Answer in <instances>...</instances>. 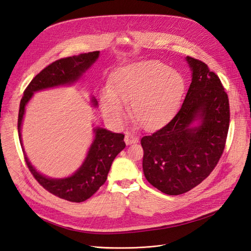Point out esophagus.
Returning a JSON list of instances; mask_svg holds the SVG:
<instances>
[{
    "label": "esophagus",
    "instance_id": "1",
    "mask_svg": "<svg viewBox=\"0 0 251 251\" xmlns=\"http://www.w3.org/2000/svg\"><path fill=\"white\" fill-rule=\"evenodd\" d=\"M125 141L126 144H132V143H135L138 141V137L136 135H134L133 133H126V136H125Z\"/></svg>",
    "mask_w": 251,
    "mask_h": 251
}]
</instances>
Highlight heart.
<instances>
[{
	"instance_id": "heart-1",
	"label": "heart",
	"mask_w": 251,
	"mask_h": 251,
	"mask_svg": "<svg viewBox=\"0 0 251 251\" xmlns=\"http://www.w3.org/2000/svg\"><path fill=\"white\" fill-rule=\"evenodd\" d=\"M100 93L102 114L110 123L122 125L126 102L131 115L145 128L165 124L179 107L186 89L183 75L162 62L142 61L120 67Z\"/></svg>"
}]
</instances>
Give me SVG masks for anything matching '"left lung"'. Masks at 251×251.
Wrapping results in <instances>:
<instances>
[{
    "mask_svg": "<svg viewBox=\"0 0 251 251\" xmlns=\"http://www.w3.org/2000/svg\"><path fill=\"white\" fill-rule=\"evenodd\" d=\"M192 82L170 122L143 136V172L154 188L179 195L210 176L223 153L229 127V102L219 76L204 62L187 57ZM195 120L201 124L192 127Z\"/></svg>",
    "mask_w": 251,
    "mask_h": 251,
    "instance_id": "obj_1",
    "label": "left lung"
}]
</instances>
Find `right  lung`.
I'll list each match as a JSON object with an SVG mask.
<instances>
[{
	"instance_id": "obj_1",
	"label": "right lung",
	"mask_w": 251,
	"mask_h": 251,
	"mask_svg": "<svg viewBox=\"0 0 251 251\" xmlns=\"http://www.w3.org/2000/svg\"><path fill=\"white\" fill-rule=\"evenodd\" d=\"M99 54L100 51L96 50L56 60L33 77L27 88L25 89L20 103L17 129H19L21 145H23L21 126L25 114V107L32 98L33 93L55 86L74 83L80 79L83 73L97 61ZM91 102L94 107L98 106V101L94 98H92ZM94 133H96L94 141L90 146L83 165L75 172V175L65 178L54 179L40 175L31 165L23 149L25 164L39 185L50 193L72 202L85 201L96 193L100 187L105 184L112 162L126 148V143L124 141V134L112 133L102 127L94 128Z\"/></svg>"
}]
</instances>
